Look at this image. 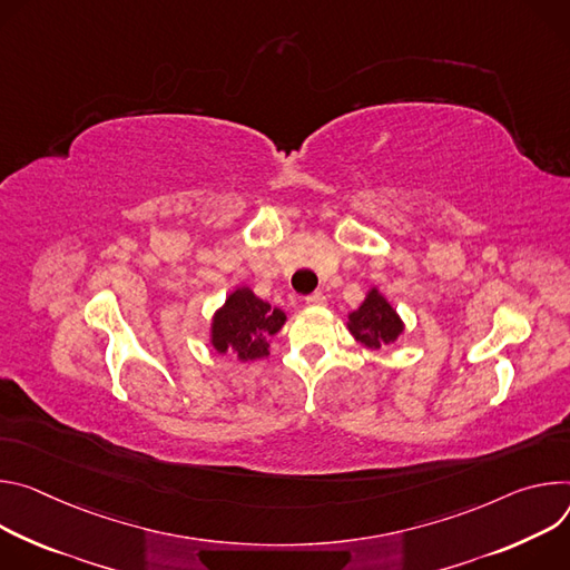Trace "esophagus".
<instances>
[{"label":"esophagus","mask_w":570,"mask_h":570,"mask_svg":"<svg viewBox=\"0 0 570 570\" xmlns=\"http://www.w3.org/2000/svg\"><path fill=\"white\" fill-rule=\"evenodd\" d=\"M305 303L307 305H326V296H324V292H312L305 296Z\"/></svg>","instance_id":"esophagus-1"}]
</instances>
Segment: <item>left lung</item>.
I'll use <instances>...</instances> for the list:
<instances>
[{"instance_id": "1", "label": "left lung", "mask_w": 570, "mask_h": 570, "mask_svg": "<svg viewBox=\"0 0 570 570\" xmlns=\"http://www.w3.org/2000/svg\"><path fill=\"white\" fill-rule=\"evenodd\" d=\"M348 331L368 348H381L403 333L396 309L375 289L368 292L364 303L348 317Z\"/></svg>"}]
</instances>
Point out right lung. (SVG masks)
Segmentation results:
<instances>
[{
    "instance_id": "right-lung-1",
    "label": "right lung",
    "mask_w": 570,
    "mask_h": 570,
    "mask_svg": "<svg viewBox=\"0 0 570 570\" xmlns=\"http://www.w3.org/2000/svg\"><path fill=\"white\" fill-rule=\"evenodd\" d=\"M285 314L261 301L250 289H237L215 314L213 346L219 353H233L239 360L269 355L267 340L281 331Z\"/></svg>"
}]
</instances>
